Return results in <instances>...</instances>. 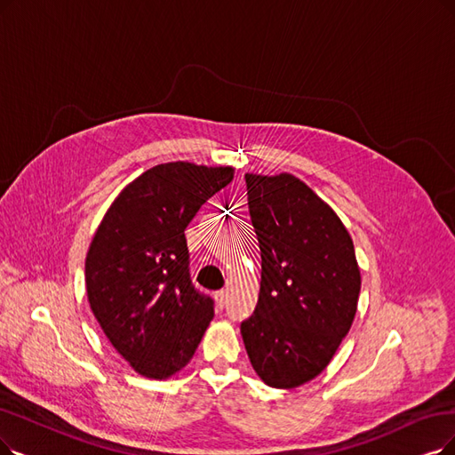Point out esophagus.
Listing matches in <instances>:
<instances>
[{
    "mask_svg": "<svg viewBox=\"0 0 455 455\" xmlns=\"http://www.w3.org/2000/svg\"><path fill=\"white\" fill-rule=\"evenodd\" d=\"M214 299H216V304H218V307H222L226 306V302H228V291L226 289H220V291H216V295H214Z\"/></svg>",
    "mask_w": 455,
    "mask_h": 455,
    "instance_id": "obj_1",
    "label": "esophagus"
}]
</instances>
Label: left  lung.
Listing matches in <instances>:
<instances>
[{"instance_id": "obj_1", "label": "left lung", "mask_w": 455, "mask_h": 455, "mask_svg": "<svg viewBox=\"0 0 455 455\" xmlns=\"http://www.w3.org/2000/svg\"><path fill=\"white\" fill-rule=\"evenodd\" d=\"M244 179L261 287L241 334L263 383L295 388L329 366L351 329L360 293L355 246L338 214L295 175Z\"/></svg>"}]
</instances>
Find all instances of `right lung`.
I'll return each mask as SVG.
<instances>
[{
    "label": "right lung",
    "mask_w": 455,
    "mask_h": 455,
    "mask_svg": "<svg viewBox=\"0 0 455 455\" xmlns=\"http://www.w3.org/2000/svg\"><path fill=\"white\" fill-rule=\"evenodd\" d=\"M233 168L158 164L108 209L85 258L89 306L116 351L143 377L168 379L194 356L214 315L190 280L185 229Z\"/></svg>",
    "instance_id": "obj_1"
}]
</instances>
